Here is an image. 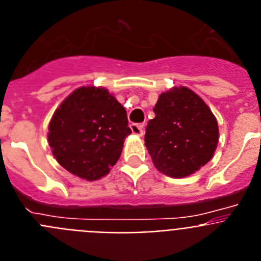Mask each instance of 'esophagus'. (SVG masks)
Returning a JSON list of instances; mask_svg holds the SVG:
<instances>
[{
  "label": "esophagus",
  "mask_w": 261,
  "mask_h": 261,
  "mask_svg": "<svg viewBox=\"0 0 261 261\" xmlns=\"http://www.w3.org/2000/svg\"><path fill=\"white\" fill-rule=\"evenodd\" d=\"M130 129H132L133 135L140 136V137L144 135V125H141V124H132V125H130Z\"/></svg>",
  "instance_id": "esophagus-1"
}]
</instances>
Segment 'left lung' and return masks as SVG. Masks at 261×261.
Wrapping results in <instances>:
<instances>
[{
	"mask_svg": "<svg viewBox=\"0 0 261 261\" xmlns=\"http://www.w3.org/2000/svg\"><path fill=\"white\" fill-rule=\"evenodd\" d=\"M155 117L146 126L145 146L158 171L186 177L213 158L218 144V123L208 105L186 86L159 95Z\"/></svg>",
	"mask_w": 261,
	"mask_h": 261,
	"instance_id": "left-lung-1",
	"label": "left lung"
}]
</instances>
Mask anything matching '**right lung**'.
<instances>
[{
	"instance_id": "1",
	"label": "right lung",
	"mask_w": 261,
	"mask_h": 261,
	"mask_svg": "<svg viewBox=\"0 0 261 261\" xmlns=\"http://www.w3.org/2000/svg\"><path fill=\"white\" fill-rule=\"evenodd\" d=\"M130 133L125 108L107 89L82 86L55 111L48 142L62 167L94 181L106 176L119 161Z\"/></svg>"
}]
</instances>
